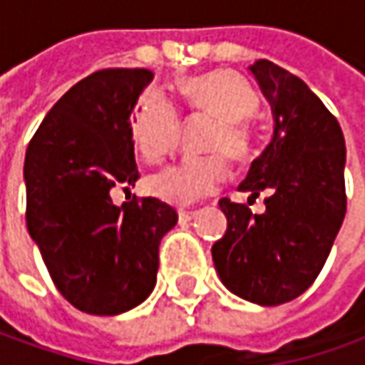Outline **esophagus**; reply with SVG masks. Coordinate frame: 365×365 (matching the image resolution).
I'll use <instances>...</instances> for the list:
<instances>
[{
    "label": "esophagus",
    "mask_w": 365,
    "mask_h": 365,
    "mask_svg": "<svg viewBox=\"0 0 365 365\" xmlns=\"http://www.w3.org/2000/svg\"><path fill=\"white\" fill-rule=\"evenodd\" d=\"M178 214H180V222H190L195 216L194 210H180Z\"/></svg>",
    "instance_id": "1"
}]
</instances>
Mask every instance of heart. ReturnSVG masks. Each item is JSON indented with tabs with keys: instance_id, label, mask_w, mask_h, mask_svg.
<instances>
[{
	"instance_id": "b5f03b06",
	"label": "heart",
	"mask_w": 365,
	"mask_h": 365,
	"mask_svg": "<svg viewBox=\"0 0 365 365\" xmlns=\"http://www.w3.org/2000/svg\"><path fill=\"white\" fill-rule=\"evenodd\" d=\"M183 95L192 107L218 117L220 125L212 137V149H226L232 158L242 159L250 153L255 133L250 117L258 110L260 95L250 82L230 70H214L202 76L187 78L182 84ZM180 113L165 95L149 91L141 96L133 113L131 133L139 153L147 161H161L180 141ZM224 151L210 155L183 158L147 180L149 192L168 202L185 206L216 190L230 173Z\"/></svg>"
}]
</instances>
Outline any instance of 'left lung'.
Segmentation results:
<instances>
[{
    "label": "left lung",
    "instance_id": "obj_1",
    "mask_svg": "<svg viewBox=\"0 0 365 365\" xmlns=\"http://www.w3.org/2000/svg\"><path fill=\"white\" fill-rule=\"evenodd\" d=\"M252 72L272 110V137L240 192L264 194L262 214L222 197L228 228L212 246L224 287L262 307L303 295L329 257L346 216V141L319 96L289 70L257 60Z\"/></svg>",
    "mask_w": 365,
    "mask_h": 365
}]
</instances>
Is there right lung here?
I'll list each match as a JSON object with an SVG mask.
<instances>
[{
  "label": "right lung",
  "mask_w": 365,
  "mask_h": 365,
  "mask_svg": "<svg viewBox=\"0 0 365 365\" xmlns=\"http://www.w3.org/2000/svg\"><path fill=\"white\" fill-rule=\"evenodd\" d=\"M153 72L98 70L46 115L24 161L26 224L56 289L91 315H119L151 295L159 242L178 214L158 197L115 206L135 187L131 113Z\"/></svg>",
  "instance_id": "obj_1"
}]
</instances>
